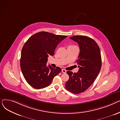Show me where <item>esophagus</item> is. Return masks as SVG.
<instances>
[{
	"label": "esophagus",
	"instance_id": "obj_1",
	"mask_svg": "<svg viewBox=\"0 0 120 120\" xmlns=\"http://www.w3.org/2000/svg\"><path fill=\"white\" fill-rule=\"evenodd\" d=\"M62 72L63 73H66V72H67V71H66V70H65V69H62Z\"/></svg>",
	"mask_w": 120,
	"mask_h": 120
}]
</instances>
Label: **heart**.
Segmentation results:
<instances>
[{"mask_svg":"<svg viewBox=\"0 0 120 120\" xmlns=\"http://www.w3.org/2000/svg\"><path fill=\"white\" fill-rule=\"evenodd\" d=\"M69 47H76V46H70Z\"/></svg>","mask_w":120,"mask_h":120,"instance_id":"heart-1","label":"heart"}]
</instances>
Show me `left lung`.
<instances>
[{"label": "left lung", "mask_w": 120, "mask_h": 120, "mask_svg": "<svg viewBox=\"0 0 120 120\" xmlns=\"http://www.w3.org/2000/svg\"><path fill=\"white\" fill-rule=\"evenodd\" d=\"M70 39L77 42L80 48L76 60L79 69L76 73L67 72L69 79L65 86L69 91L79 94L86 91L95 81L101 68V55L98 44L91 38L75 35Z\"/></svg>", "instance_id": "8db88e82"}]
</instances>
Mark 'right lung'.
Here are the masks:
<instances>
[{"label":"right lung","instance_id":"1","mask_svg":"<svg viewBox=\"0 0 120 120\" xmlns=\"http://www.w3.org/2000/svg\"><path fill=\"white\" fill-rule=\"evenodd\" d=\"M67 37L46 32L35 34L28 39L23 47L20 68L27 82L36 89L45 88L52 83L53 78L61 71V68L47 66L48 57L53 56L58 44Z\"/></svg>","mask_w":120,"mask_h":120}]
</instances>
